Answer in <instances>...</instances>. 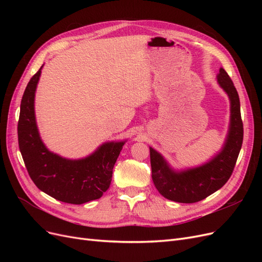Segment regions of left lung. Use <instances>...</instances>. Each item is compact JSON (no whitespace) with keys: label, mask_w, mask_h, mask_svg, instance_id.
Wrapping results in <instances>:
<instances>
[{"label":"left lung","mask_w":262,"mask_h":262,"mask_svg":"<svg viewBox=\"0 0 262 262\" xmlns=\"http://www.w3.org/2000/svg\"><path fill=\"white\" fill-rule=\"evenodd\" d=\"M220 87L229 98L231 117L223 147L211 160L192 168L176 170L161 153L149 146L153 182L164 198L179 203L201 201L223 187L231 177L241 152L244 128L238 93L226 71L221 68L216 75Z\"/></svg>","instance_id":"obj_1"}]
</instances>
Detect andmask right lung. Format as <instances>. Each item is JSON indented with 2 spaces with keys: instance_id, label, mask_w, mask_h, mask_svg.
<instances>
[{
  "instance_id": "add662e5",
  "label": "right lung",
  "mask_w": 262,
  "mask_h": 262,
  "mask_svg": "<svg viewBox=\"0 0 262 262\" xmlns=\"http://www.w3.org/2000/svg\"><path fill=\"white\" fill-rule=\"evenodd\" d=\"M42 67L24 92L17 126L18 145L29 176L38 189L62 202L83 204L99 199L110 186L114 166L126 141L105 142L78 160L49 150L39 134L35 116V93Z\"/></svg>"
}]
</instances>
